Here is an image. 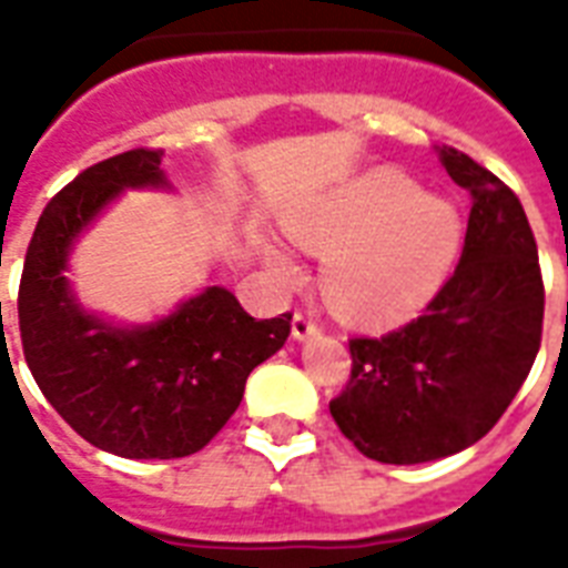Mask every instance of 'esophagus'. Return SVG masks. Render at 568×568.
Returning a JSON list of instances; mask_svg holds the SVG:
<instances>
[{"mask_svg": "<svg viewBox=\"0 0 568 568\" xmlns=\"http://www.w3.org/2000/svg\"><path fill=\"white\" fill-rule=\"evenodd\" d=\"M318 321H315V315L312 312H294L292 318V336L297 338V342H303V338H310L318 333Z\"/></svg>", "mask_w": 568, "mask_h": 568, "instance_id": "obj_1", "label": "esophagus"}]
</instances>
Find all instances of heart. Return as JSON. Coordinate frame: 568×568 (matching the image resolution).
<instances>
[{"label":"heart","instance_id":"obj_1","mask_svg":"<svg viewBox=\"0 0 568 568\" xmlns=\"http://www.w3.org/2000/svg\"><path fill=\"white\" fill-rule=\"evenodd\" d=\"M292 239L327 256L329 301L351 318L395 321L415 312L448 274L459 247V217L448 200L418 194L397 171H374L292 223ZM283 285L301 283L288 253H271Z\"/></svg>","mask_w":568,"mask_h":568}]
</instances>
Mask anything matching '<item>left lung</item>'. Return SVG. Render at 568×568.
Segmentation results:
<instances>
[{"label": "left lung", "instance_id": "8db88e82", "mask_svg": "<svg viewBox=\"0 0 568 568\" xmlns=\"http://www.w3.org/2000/svg\"><path fill=\"white\" fill-rule=\"evenodd\" d=\"M439 155L471 196L463 256L418 318L386 336L351 338V379L329 400L356 450L392 466L484 439L542 342L546 288L519 196L454 146Z\"/></svg>", "mask_w": 568, "mask_h": 568}]
</instances>
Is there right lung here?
<instances>
[{
  "mask_svg": "<svg viewBox=\"0 0 568 568\" xmlns=\"http://www.w3.org/2000/svg\"><path fill=\"white\" fill-rule=\"evenodd\" d=\"M162 155L126 150L58 191L34 226L17 294L22 354L43 397L82 439L126 459L205 448L239 409L250 372L292 333V312L256 321L221 285L138 329L79 310L61 274L70 244L123 189L168 185Z\"/></svg>",
  "mask_w": 568,
  "mask_h": 568,
  "instance_id": "1",
  "label": "right lung"
}]
</instances>
